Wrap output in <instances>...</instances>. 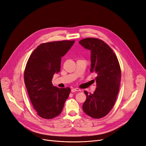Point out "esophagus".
I'll list each match as a JSON object with an SVG mask.
<instances>
[{"instance_id":"obj_1","label":"esophagus","mask_w":146,"mask_h":146,"mask_svg":"<svg viewBox=\"0 0 146 146\" xmlns=\"http://www.w3.org/2000/svg\"><path fill=\"white\" fill-rule=\"evenodd\" d=\"M80 91V90L79 88H72V92H79Z\"/></svg>"}]
</instances>
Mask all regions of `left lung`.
Returning <instances> with one entry per match:
<instances>
[{"label":"left lung","mask_w":146,"mask_h":146,"mask_svg":"<svg viewBox=\"0 0 146 146\" xmlns=\"http://www.w3.org/2000/svg\"><path fill=\"white\" fill-rule=\"evenodd\" d=\"M91 52V73H96V90L93 94L84 91L86 100L82 109L94 119L106 116L115 105L119 90L121 70L112 49L102 40L88 37L79 42Z\"/></svg>","instance_id":"left-lung-1"}]
</instances>
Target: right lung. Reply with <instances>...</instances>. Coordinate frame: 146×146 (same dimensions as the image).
<instances>
[{"label": "right lung", "mask_w": 146, "mask_h": 146, "mask_svg": "<svg viewBox=\"0 0 146 146\" xmlns=\"http://www.w3.org/2000/svg\"><path fill=\"white\" fill-rule=\"evenodd\" d=\"M75 40L43 43L30 56L25 68L24 79L31 103L40 117L51 119L61 113L69 96V87L53 86L54 74L60 72L62 56Z\"/></svg>", "instance_id": "add662e5"}]
</instances>
